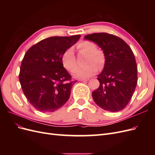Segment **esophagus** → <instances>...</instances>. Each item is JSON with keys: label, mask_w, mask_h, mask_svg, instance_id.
Wrapping results in <instances>:
<instances>
[{"label": "esophagus", "mask_w": 155, "mask_h": 155, "mask_svg": "<svg viewBox=\"0 0 155 155\" xmlns=\"http://www.w3.org/2000/svg\"><path fill=\"white\" fill-rule=\"evenodd\" d=\"M88 80H89L88 79H86V78H85V79H84V78H81V79H79V81H88Z\"/></svg>", "instance_id": "obj_1"}]
</instances>
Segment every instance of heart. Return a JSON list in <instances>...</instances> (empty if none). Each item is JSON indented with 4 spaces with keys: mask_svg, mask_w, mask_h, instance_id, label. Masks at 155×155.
<instances>
[{
    "mask_svg": "<svg viewBox=\"0 0 155 155\" xmlns=\"http://www.w3.org/2000/svg\"><path fill=\"white\" fill-rule=\"evenodd\" d=\"M78 48L87 54V63L88 64L85 67H78L74 69L76 64V57L73 48H69L64 51L61 57L63 67L69 71L74 69L72 75L75 78H86L93 76L97 72V67L101 68L104 63V54L101 51L96 50V45L94 43L88 41H84L79 43Z\"/></svg>",
    "mask_w": 155,
    "mask_h": 155,
    "instance_id": "1",
    "label": "heart"
}]
</instances>
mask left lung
<instances>
[{
  "instance_id": "left-lung-1",
  "label": "left lung",
  "mask_w": 155,
  "mask_h": 155,
  "mask_svg": "<svg viewBox=\"0 0 155 155\" xmlns=\"http://www.w3.org/2000/svg\"><path fill=\"white\" fill-rule=\"evenodd\" d=\"M102 49L105 56L103 71L97 76L100 87L92 96L104 110L118 112L125 109L137 85V65L130 46L120 37L107 33L84 37Z\"/></svg>"
}]
</instances>
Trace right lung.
<instances>
[{"mask_svg":"<svg viewBox=\"0 0 155 155\" xmlns=\"http://www.w3.org/2000/svg\"><path fill=\"white\" fill-rule=\"evenodd\" d=\"M80 35L51 37L33 45L23 58L19 81L26 99L42 112H54L68 100L73 84L61 57Z\"/></svg>","mask_w":155,"mask_h":155,"instance_id":"right-lung-1","label":"right lung"}]
</instances>
